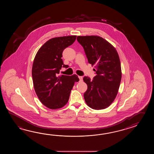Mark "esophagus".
<instances>
[{"mask_svg": "<svg viewBox=\"0 0 154 154\" xmlns=\"http://www.w3.org/2000/svg\"><path fill=\"white\" fill-rule=\"evenodd\" d=\"M78 77L79 78V79H80V81H82V79H83V78H82V76H79Z\"/></svg>", "mask_w": 154, "mask_h": 154, "instance_id": "obj_1", "label": "esophagus"}]
</instances>
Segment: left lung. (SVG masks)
<instances>
[{"mask_svg":"<svg viewBox=\"0 0 154 154\" xmlns=\"http://www.w3.org/2000/svg\"><path fill=\"white\" fill-rule=\"evenodd\" d=\"M88 62L94 66L96 75L91 80L85 76L88 85L84 94L86 104L94 109L109 106L118 93L121 81V66L118 53L111 43L100 36H78Z\"/></svg>","mask_w":154,"mask_h":154,"instance_id":"left-lung-1","label":"left lung"}]
</instances>
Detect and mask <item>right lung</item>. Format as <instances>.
<instances>
[{"mask_svg": "<svg viewBox=\"0 0 154 154\" xmlns=\"http://www.w3.org/2000/svg\"><path fill=\"white\" fill-rule=\"evenodd\" d=\"M76 36H63L49 39L36 54L33 63L32 76L36 95L47 108L63 107L69 100L78 76L58 75L62 68H67L62 57L64 49L72 45Z\"/></svg>", "mask_w": 154, "mask_h": 154, "instance_id": "add662e5", "label": "right lung"}]
</instances>
